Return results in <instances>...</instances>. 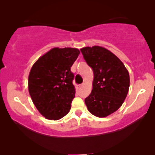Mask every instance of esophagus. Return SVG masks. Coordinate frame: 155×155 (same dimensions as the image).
<instances>
[{"label":"esophagus","mask_w":155,"mask_h":155,"mask_svg":"<svg viewBox=\"0 0 155 155\" xmlns=\"http://www.w3.org/2000/svg\"><path fill=\"white\" fill-rule=\"evenodd\" d=\"M82 86H83V84L77 85V89H79V88H81V87Z\"/></svg>","instance_id":"esophagus-1"}]
</instances>
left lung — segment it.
Segmentation results:
<instances>
[{"mask_svg": "<svg viewBox=\"0 0 155 155\" xmlns=\"http://www.w3.org/2000/svg\"><path fill=\"white\" fill-rule=\"evenodd\" d=\"M94 73L92 90L85 99L87 110L99 117L118 109L127 95L129 74L122 62L107 48L94 46L81 49Z\"/></svg>", "mask_w": 155, "mask_h": 155, "instance_id": "8db88e82", "label": "left lung"}]
</instances>
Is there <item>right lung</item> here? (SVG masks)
<instances>
[{"label":"right lung","mask_w":155,"mask_h":155,"mask_svg":"<svg viewBox=\"0 0 155 155\" xmlns=\"http://www.w3.org/2000/svg\"><path fill=\"white\" fill-rule=\"evenodd\" d=\"M80 54L74 48H54L32 67L28 91L39 112L48 120H57L70 111L75 97L71 67Z\"/></svg>","instance_id":"add662e5"}]
</instances>
